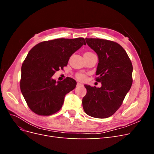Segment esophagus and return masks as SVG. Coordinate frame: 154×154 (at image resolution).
I'll return each instance as SVG.
<instances>
[{
  "mask_svg": "<svg viewBox=\"0 0 154 154\" xmlns=\"http://www.w3.org/2000/svg\"><path fill=\"white\" fill-rule=\"evenodd\" d=\"M80 86H83V84L80 83H77V87H80Z\"/></svg>",
  "mask_w": 154,
  "mask_h": 154,
  "instance_id": "34e87169",
  "label": "esophagus"
}]
</instances>
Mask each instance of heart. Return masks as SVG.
<instances>
[{
  "label": "heart",
  "mask_w": 154,
  "mask_h": 154,
  "mask_svg": "<svg viewBox=\"0 0 154 154\" xmlns=\"http://www.w3.org/2000/svg\"><path fill=\"white\" fill-rule=\"evenodd\" d=\"M76 78H77V79H78V80H85V76L83 74H78L76 75Z\"/></svg>",
  "instance_id": "obj_1"
}]
</instances>
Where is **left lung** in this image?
I'll return each mask as SVG.
<instances>
[{
  "label": "left lung",
  "mask_w": 154,
  "mask_h": 154,
  "mask_svg": "<svg viewBox=\"0 0 154 154\" xmlns=\"http://www.w3.org/2000/svg\"><path fill=\"white\" fill-rule=\"evenodd\" d=\"M98 57L96 80L101 87L84 85L87 94L83 97L85 112L93 118H106L122 105L132 84L133 67L125 50L113 41L85 38Z\"/></svg>",
  "instance_id": "left-lung-1"
}]
</instances>
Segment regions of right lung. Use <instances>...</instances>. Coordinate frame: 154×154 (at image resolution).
<instances>
[{
	"label": "right lung",
	"instance_id": "1",
	"mask_svg": "<svg viewBox=\"0 0 154 154\" xmlns=\"http://www.w3.org/2000/svg\"><path fill=\"white\" fill-rule=\"evenodd\" d=\"M86 45L83 38H58L36 44L27 55L21 68L20 87L29 109L40 116L60 110L66 94L76 85L67 77L62 82L53 78L56 71L67 66L71 56Z\"/></svg>",
	"mask_w": 154,
	"mask_h": 154
}]
</instances>
